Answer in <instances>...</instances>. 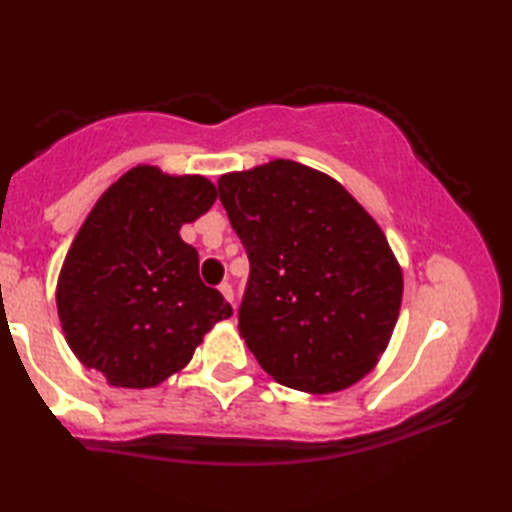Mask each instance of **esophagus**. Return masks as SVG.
Wrapping results in <instances>:
<instances>
[{"mask_svg": "<svg viewBox=\"0 0 512 512\" xmlns=\"http://www.w3.org/2000/svg\"><path fill=\"white\" fill-rule=\"evenodd\" d=\"M219 291L223 293L225 300L235 302V291H232V284H230V282H221V284H219Z\"/></svg>", "mask_w": 512, "mask_h": 512, "instance_id": "esophagus-1", "label": "esophagus"}]
</instances>
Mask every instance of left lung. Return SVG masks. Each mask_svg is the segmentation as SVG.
I'll return each instance as SVG.
<instances>
[{
  "mask_svg": "<svg viewBox=\"0 0 512 512\" xmlns=\"http://www.w3.org/2000/svg\"><path fill=\"white\" fill-rule=\"evenodd\" d=\"M219 198L250 259L239 332L259 366L316 395L366 377L404 289L377 221L341 183L293 160L223 173Z\"/></svg>",
  "mask_w": 512,
  "mask_h": 512,
  "instance_id": "1",
  "label": "left lung"
}]
</instances>
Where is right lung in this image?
<instances>
[{"label": "right lung", "instance_id": "1", "mask_svg": "<svg viewBox=\"0 0 512 512\" xmlns=\"http://www.w3.org/2000/svg\"><path fill=\"white\" fill-rule=\"evenodd\" d=\"M216 201L205 176H169L137 164L83 221L58 275L56 305L67 345L110 386L153 388L183 370L232 307L198 275L180 239Z\"/></svg>", "mask_w": 512, "mask_h": 512}]
</instances>
